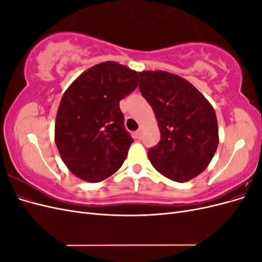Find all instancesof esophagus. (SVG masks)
I'll use <instances>...</instances> for the list:
<instances>
[{"mask_svg": "<svg viewBox=\"0 0 262 262\" xmlns=\"http://www.w3.org/2000/svg\"><path fill=\"white\" fill-rule=\"evenodd\" d=\"M134 136H136L137 139H141V137H142V130L139 129L138 131H136V133H134Z\"/></svg>", "mask_w": 262, "mask_h": 262, "instance_id": "1", "label": "esophagus"}]
</instances>
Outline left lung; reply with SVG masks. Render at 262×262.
Wrapping results in <instances>:
<instances>
[{
  "label": "left lung",
  "instance_id": "left-lung-1",
  "mask_svg": "<svg viewBox=\"0 0 262 262\" xmlns=\"http://www.w3.org/2000/svg\"><path fill=\"white\" fill-rule=\"evenodd\" d=\"M139 89L152 107L161 141L147 155L153 167L177 182L208 167L219 145L216 115L209 100L179 75L165 71L139 72Z\"/></svg>",
  "mask_w": 262,
  "mask_h": 262
}]
</instances>
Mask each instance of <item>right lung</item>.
Listing matches in <instances>:
<instances>
[{
  "label": "right lung",
  "instance_id": "1",
  "mask_svg": "<svg viewBox=\"0 0 262 262\" xmlns=\"http://www.w3.org/2000/svg\"><path fill=\"white\" fill-rule=\"evenodd\" d=\"M138 83L137 71L107 61L86 70L63 94L54 141L76 177L99 182L122 166L133 139L124 129L119 102Z\"/></svg>",
  "mask_w": 262,
  "mask_h": 262
}]
</instances>
